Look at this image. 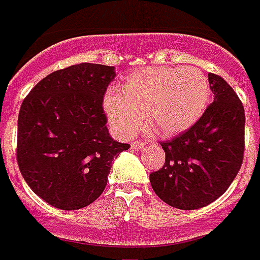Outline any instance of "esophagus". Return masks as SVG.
Segmentation results:
<instances>
[{
  "label": "esophagus",
  "instance_id": "obj_1",
  "mask_svg": "<svg viewBox=\"0 0 260 260\" xmlns=\"http://www.w3.org/2000/svg\"><path fill=\"white\" fill-rule=\"evenodd\" d=\"M144 147H146V142H143V140H135V142L131 143V148L134 151L143 150Z\"/></svg>",
  "mask_w": 260,
  "mask_h": 260
}]
</instances>
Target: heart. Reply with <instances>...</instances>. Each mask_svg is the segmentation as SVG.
Instances as JSON below:
<instances>
[{
  "instance_id": "1",
  "label": "heart",
  "mask_w": 260,
  "mask_h": 260,
  "mask_svg": "<svg viewBox=\"0 0 260 260\" xmlns=\"http://www.w3.org/2000/svg\"><path fill=\"white\" fill-rule=\"evenodd\" d=\"M209 100V81L197 67H151L129 75L120 93H106L104 110L121 138L136 134L146 117L154 134L171 136L194 125Z\"/></svg>"
}]
</instances>
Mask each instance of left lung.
Returning a JSON list of instances; mask_svg holds the SVG:
<instances>
[{"mask_svg":"<svg viewBox=\"0 0 260 260\" xmlns=\"http://www.w3.org/2000/svg\"><path fill=\"white\" fill-rule=\"evenodd\" d=\"M214 100L200 120L171 140L160 142L166 160L150 174L163 202L182 210L200 209L225 193L243 163L244 108L235 90L208 74Z\"/></svg>","mask_w":260,"mask_h":260,"instance_id":"left-lung-1","label":"left lung"}]
</instances>
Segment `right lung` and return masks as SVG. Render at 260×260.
<instances>
[{
	"mask_svg": "<svg viewBox=\"0 0 260 260\" xmlns=\"http://www.w3.org/2000/svg\"><path fill=\"white\" fill-rule=\"evenodd\" d=\"M114 67L81 63L30 90L17 121V163L30 189L63 210L90 205L105 189L113 159L129 144L110 138L102 108Z\"/></svg>",
	"mask_w": 260,
	"mask_h": 260,
	"instance_id": "add662e5",
	"label": "right lung"
}]
</instances>
